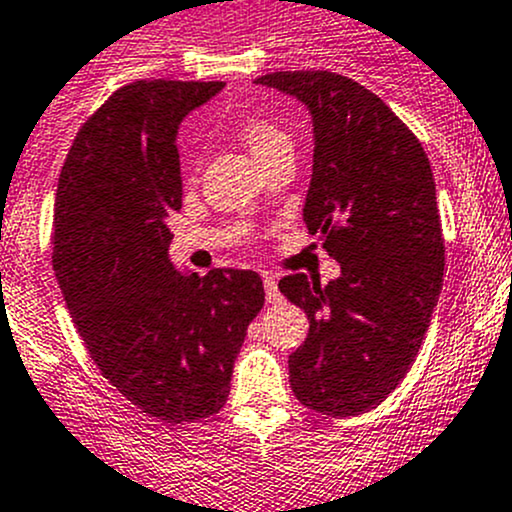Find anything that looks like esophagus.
<instances>
[{
    "mask_svg": "<svg viewBox=\"0 0 512 512\" xmlns=\"http://www.w3.org/2000/svg\"><path fill=\"white\" fill-rule=\"evenodd\" d=\"M262 282H265V297H267V302H270V304L282 302V294H280V287H277L275 277L265 275V277H262Z\"/></svg>",
    "mask_w": 512,
    "mask_h": 512,
    "instance_id": "obj_1",
    "label": "esophagus"
}]
</instances>
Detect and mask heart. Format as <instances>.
Wrapping results in <instances>:
<instances>
[{
	"label": "heart",
	"mask_w": 512,
	"mask_h": 512,
	"mask_svg": "<svg viewBox=\"0 0 512 512\" xmlns=\"http://www.w3.org/2000/svg\"><path fill=\"white\" fill-rule=\"evenodd\" d=\"M237 141L257 158V163L267 165L280 156L292 153V136L275 121V118L265 116V113H242L235 123H232ZM185 170L195 173V156L190 153L185 158Z\"/></svg>",
	"instance_id": "heart-1"
}]
</instances>
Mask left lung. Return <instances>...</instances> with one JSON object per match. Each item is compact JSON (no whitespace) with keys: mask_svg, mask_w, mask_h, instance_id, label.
I'll return each mask as SVG.
<instances>
[{"mask_svg":"<svg viewBox=\"0 0 512 512\" xmlns=\"http://www.w3.org/2000/svg\"><path fill=\"white\" fill-rule=\"evenodd\" d=\"M312 111L314 168L304 223L342 277L287 275L280 292L307 312L309 334L289 356L299 404L359 416L414 364L446 267L431 163L411 128L366 86L332 71L257 79Z\"/></svg>","mask_w":512,"mask_h":512,"instance_id":"left-lung-1","label":"left lung"}]
</instances>
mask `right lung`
Returning a JSON list of instances; mask_svg holds the SVG:
<instances>
[{"instance_id": "right-lung-1", "label": "right lung", "mask_w": 512, "mask_h": 512, "mask_svg": "<svg viewBox=\"0 0 512 512\" xmlns=\"http://www.w3.org/2000/svg\"><path fill=\"white\" fill-rule=\"evenodd\" d=\"M223 81H133L79 128L59 175L51 262L103 379L165 423L218 414L265 304L252 270L180 275L168 218L183 208L175 133Z\"/></svg>"}]
</instances>
